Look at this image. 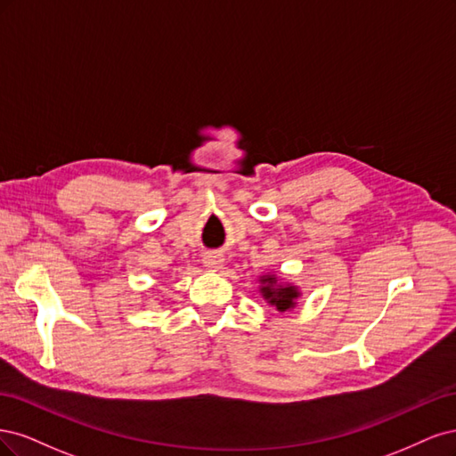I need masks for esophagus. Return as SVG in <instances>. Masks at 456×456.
<instances>
[{
	"label": "esophagus",
	"mask_w": 456,
	"mask_h": 456,
	"mask_svg": "<svg viewBox=\"0 0 456 456\" xmlns=\"http://www.w3.org/2000/svg\"><path fill=\"white\" fill-rule=\"evenodd\" d=\"M202 263H204V267H208V269H219L224 265V256L217 252H208V254H204Z\"/></svg>",
	"instance_id": "1"
}]
</instances>
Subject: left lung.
<instances>
[{"label": "left lung", "instance_id": "obj_1", "mask_svg": "<svg viewBox=\"0 0 456 456\" xmlns=\"http://www.w3.org/2000/svg\"><path fill=\"white\" fill-rule=\"evenodd\" d=\"M261 293H263V297H265L271 305H274L281 313L288 311V308L296 305L293 301H296L297 296H299L297 289L293 286H276L274 276L263 278Z\"/></svg>", "mask_w": 456, "mask_h": 456}]
</instances>
